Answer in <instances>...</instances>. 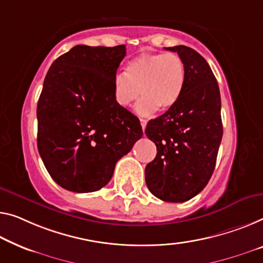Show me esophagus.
<instances>
[{"mask_svg": "<svg viewBox=\"0 0 263 263\" xmlns=\"http://www.w3.org/2000/svg\"><path fill=\"white\" fill-rule=\"evenodd\" d=\"M146 124H147V121H146V119H140V125H142V128H143V131L145 130V127H146Z\"/></svg>", "mask_w": 263, "mask_h": 263, "instance_id": "obj_1", "label": "esophagus"}]
</instances>
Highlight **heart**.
Returning a JSON list of instances; mask_svg holds the SVG:
<instances>
[{
    "instance_id": "obj_1",
    "label": "heart",
    "mask_w": 263,
    "mask_h": 263,
    "mask_svg": "<svg viewBox=\"0 0 263 263\" xmlns=\"http://www.w3.org/2000/svg\"><path fill=\"white\" fill-rule=\"evenodd\" d=\"M185 82V66L174 53H143L128 62L125 73L113 79V98L120 107L136 105L139 115H150L158 108L167 111L179 100ZM141 91H139V89Z\"/></svg>"
}]
</instances>
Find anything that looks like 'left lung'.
Instances as JSON below:
<instances>
[{
	"label": "left lung",
	"instance_id": "left-lung-1",
	"mask_svg": "<svg viewBox=\"0 0 263 263\" xmlns=\"http://www.w3.org/2000/svg\"><path fill=\"white\" fill-rule=\"evenodd\" d=\"M185 66V82L175 106L151 119L145 133L157 146L145 167V182L157 198L185 202L204 189L222 140L221 94L205 59L186 46L166 48Z\"/></svg>",
	"mask_w": 263,
	"mask_h": 263
}]
</instances>
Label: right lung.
I'll return each mask as SVG.
<instances>
[{
	"label": "right lung",
	"instance_id": "obj_1",
	"mask_svg": "<svg viewBox=\"0 0 263 263\" xmlns=\"http://www.w3.org/2000/svg\"><path fill=\"white\" fill-rule=\"evenodd\" d=\"M125 55V45H78L47 72L36 109L37 148L50 177L66 190L101 189L142 138L139 119L113 98Z\"/></svg>",
	"mask_w": 263,
	"mask_h": 263
}]
</instances>
